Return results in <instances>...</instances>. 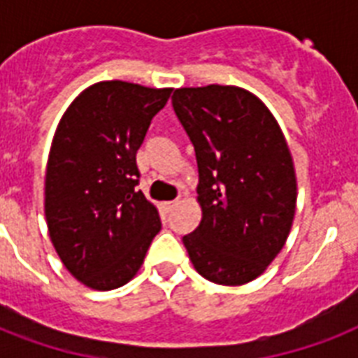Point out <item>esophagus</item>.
<instances>
[{"mask_svg": "<svg viewBox=\"0 0 358 358\" xmlns=\"http://www.w3.org/2000/svg\"><path fill=\"white\" fill-rule=\"evenodd\" d=\"M176 204H178V201H165L162 202V208L165 210V212H171L173 208H176Z\"/></svg>", "mask_w": 358, "mask_h": 358, "instance_id": "obj_1", "label": "esophagus"}]
</instances>
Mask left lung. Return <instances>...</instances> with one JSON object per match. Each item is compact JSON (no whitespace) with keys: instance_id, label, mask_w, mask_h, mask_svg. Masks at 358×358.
<instances>
[{"instance_id":"1","label":"left lung","mask_w":358,"mask_h":358,"mask_svg":"<svg viewBox=\"0 0 358 358\" xmlns=\"http://www.w3.org/2000/svg\"><path fill=\"white\" fill-rule=\"evenodd\" d=\"M173 108L195 146L202 219L184 236L199 275L223 286L260 277L288 239L294 157L267 106L236 85L182 87Z\"/></svg>"}]
</instances>
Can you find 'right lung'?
<instances>
[{"mask_svg":"<svg viewBox=\"0 0 358 358\" xmlns=\"http://www.w3.org/2000/svg\"><path fill=\"white\" fill-rule=\"evenodd\" d=\"M173 89L98 81L74 98L53 135L44 213L55 252L87 288L129 282L162 230L141 191L135 154Z\"/></svg>","mask_w":358,"mask_h":358,"instance_id":"obj_1","label":"right lung"}]
</instances>
